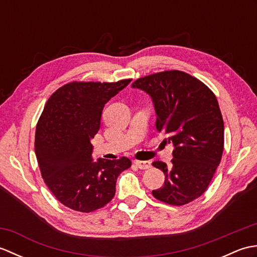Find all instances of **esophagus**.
<instances>
[{
	"instance_id": "esophagus-1",
	"label": "esophagus",
	"mask_w": 257,
	"mask_h": 257,
	"mask_svg": "<svg viewBox=\"0 0 257 257\" xmlns=\"http://www.w3.org/2000/svg\"><path fill=\"white\" fill-rule=\"evenodd\" d=\"M135 165L137 166L139 169L146 170V169H149L151 167V162L150 161H143V160H135Z\"/></svg>"
}]
</instances>
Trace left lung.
I'll return each instance as SVG.
<instances>
[{"label":"left lung","instance_id":"left-lung-1","mask_svg":"<svg viewBox=\"0 0 257 257\" xmlns=\"http://www.w3.org/2000/svg\"><path fill=\"white\" fill-rule=\"evenodd\" d=\"M154 101L158 133L169 135L174 147L171 167L154 161L165 173L163 187L152 191L157 200L180 206L205 192L222 159L224 122L213 91L181 70H165L133 83Z\"/></svg>","mask_w":257,"mask_h":257}]
</instances>
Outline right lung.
<instances>
[{
	"label": "right lung",
	"instance_id": "1",
	"mask_svg": "<svg viewBox=\"0 0 257 257\" xmlns=\"http://www.w3.org/2000/svg\"><path fill=\"white\" fill-rule=\"evenodd\" d=\"M130 81H72L48 98L36 124L35 154L48 189L69 209H101L114 196L119 174L132 167L125 157L94 162L90 144L105 103Z\"/></svg>",
	"mask_w": 257,
	"mask_h": 257
}]
</instances>
